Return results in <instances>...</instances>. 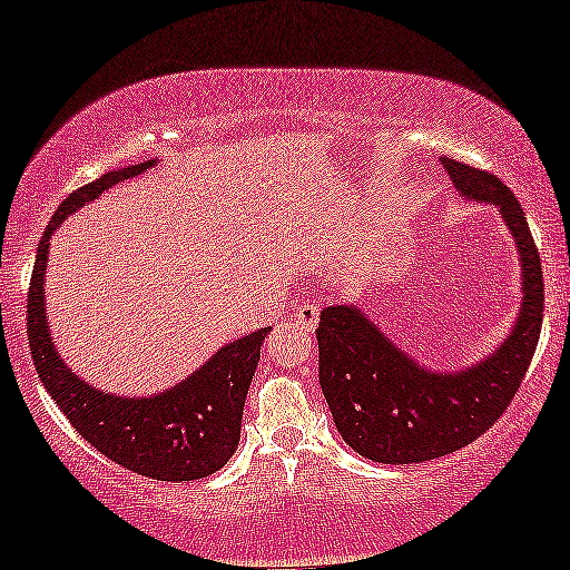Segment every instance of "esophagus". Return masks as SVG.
Here are the masks:
<instances>
[{
  "label": "esophagus",
  "mask_w": 570,
  "mask_h": 570,
  "mask_svg": "<svg viewBox=\"0 0 570 570\" xmlns=\"http://www.w3.org/2000/svg\"><path fill=\"white\" fill-rule=\"evenodd\" d=\"M318 316H322V307L316 303H303L294 307V322L307 326V330H313L318 324Z\"/></svg>",
  "instance_id": "34e87169"
}]
</instances>
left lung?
<instances>
[{
    "mask_svg": "<svg viewBox=\"0 0 570 570\" xmlns=\"http://www.w3.org/2000/svg\"><path fill=\"white\" fill-rule=\"evenodd\" d=\"M463 198L493 203L520 252L522 307L509 337L466 370L417 364L356 305L324 307L318 383L348 448L377 463H423L466 448L512 404L539 345L544 278L522 206L495 174L442 158Z\"/></svg>",
    "mask_w": 570,
    "mask_h": 570,
    "instance_id": "1",
    "label": "left lung"
}]
</instances>
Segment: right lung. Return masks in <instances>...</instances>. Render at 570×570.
Here are the masks:
<instances>
[{"instance_id": "add662e5", "label": "right lung", "mask_w": 570, "mask_h": 570, "mask_svg": "<svg viewBox=\"0 0 570 570\" xmlns=\"http://www.w3.org/2000/svg\"><path fill=\"white\" fill-rule=\"evenodd\" d=\"M153 163L104 174L101 179L75 189L58 206L37 248L26 303V332L39 381L82 440L109 461L149 480L189 482L219 472L238 448L248 385L271 326L222 345L200 370L163 394L115 396L88 385L63 364L45 313V271L56 227L85 203L96 200L104 189L139 176Z\"/></svg>"}]
</instances>
